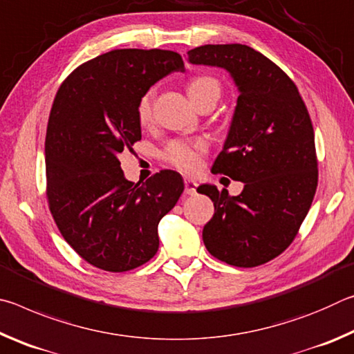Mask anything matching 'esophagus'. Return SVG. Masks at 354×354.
Instances as JSON below:
<instances>
[{
    "label": "esophagus",
    "mask_w": 354,
    "mask_h": 354,
    "mask_svg": "<svg viewBox=\"0 0 354 354\" xmlns=\"http://www.w3.org/2000/svg\"><path fill=\"white\" fill-rule=\"evenodd\" d=\"M184 187H185V194H187V195H195L196 194V183L194 181V179H185Z\"/></svg>",
    "instance_id": "obj_1"
}]
</instances>
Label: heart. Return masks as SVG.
<instances>
[{"instance_id": "heart-1", "label": "heart", "mask_w": 354, "mask_h": 354, "mask_svg": "<svg viewBox=\"0 0 354 354\" xmlns=\"http://www.w3.org/2000/svg\"><path fill=\"white\" fill-rule=\"evenodd\" d=\"M221 93V84L217 77L209 75H200L192 77L187 84V95L195 106L203 101L211 100L217 103ZM153 100L154 92L148 91L140 97L137 103V120L142 127H149L153 122ZM206 142L201 139L183 140L176 139L170 142L162 151V159L175 169L184 173H194L200 169L201 156L206 153Z\"/></svg>"}]
</instances>
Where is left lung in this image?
Returning a JSON list of instances; mask_svg holds the SVG:
<instances>
[{
	"label": "left lung",
	"instance_id": "8db88e82",
	"mask_svg": "<svg viewBox=\"0 0 354 354\" xmlns=\"http://www.w3.org/2000/svg\"><path fill=\"white\" fill-rule=\"evenodd\" d=\"M187 57L190 64L227 70L241 92L212 173L245 187L237 196L209 184L196 189L215 209L203 242L230 266H262L293 242L313 205L319 162L308 107L295 82L247 45H203Z\"/></svg>",
	"mask_w": 354,
	"mask_h": 354
}]
</instances>
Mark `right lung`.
Returning <instances> with one entry per match:
<instances>
[{
  "label": "right lung",
  "instance_id": "1",
  "mask_svg": "<svg viewBox=\"0 0 354 354\" xmlns=\"http://www.w3.org/2000/svg\"><path fill=\"white\" fill-rule=\"evenodd\" d=\"M184 71L169 50H113L81 64L53 101L45 137L46 200L67 243L91 266L128 272L158 253V225L184 190L179 173L145 183L118 156L142 139L137 103L153 84Z\"/></svg>",
  "mask_w": 354,
  "mask_h": 354
}]
</instances>
